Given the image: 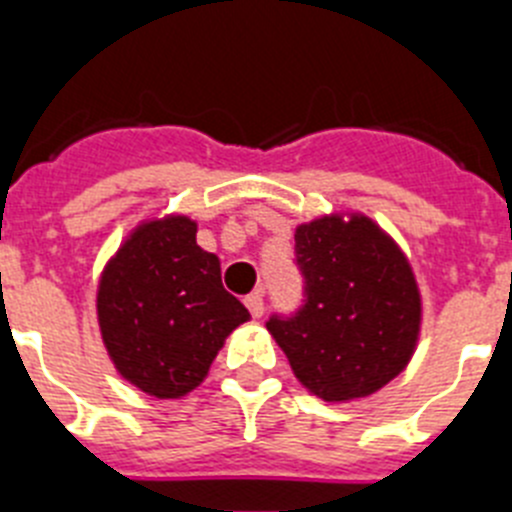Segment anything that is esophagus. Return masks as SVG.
<instances>
[{
	"instance_id": "esophagus-1",
	"label": "esophagus",
	"mask_w": 512,
	"mask_h": 512,
	"mask_svg": "<svg viewBox=\"0 0 512 512\" xmlns=\"http://www.w3.org/2000/svg\"><path fill=\"white\" fill-rule=\"evenodd\" d=\"M246 307L251 310L253 318H261V315H264V295H261V292H253V295H248Z\"/></svg>"
}]
</instances>
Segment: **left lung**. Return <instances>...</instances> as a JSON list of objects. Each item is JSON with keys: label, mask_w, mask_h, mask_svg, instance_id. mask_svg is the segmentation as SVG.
<instances>
[{"label": "left lung", "mask_w": 512, "mask_h": 512, "mask_svg": "<svg viewBox=\"0 0 512 512\" xmlns=\"http://www.w3.org/2000/svg\"><path fill=\"white\" fill-rule=\"evenodd\" d=\"M302 305L266 328L295 377L328 402L395 379L413 356L420 295L408 259L369 217H320L295 233Z\"/></svg>", "instance_id": "1"}]
</instances>
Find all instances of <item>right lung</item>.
Masks as SVG:
<instances>
[{
    "mask_svg": "<svg viewBox=\"0 0 512 512\" xmlns=\"http://www.w3.org/2000/svg\"><path fill=\"white\" fill-rule=\"evenodd\" d=\"M194 235L189 217L140 225L99 282V328L117 372L161 400L194 390L225 336L251 318Z\"/></svg>",
    "mask_w": 512,
    "mask_h": 512,
    "instance_id": "1",
    "label": "right lung"
}]
</instances>
